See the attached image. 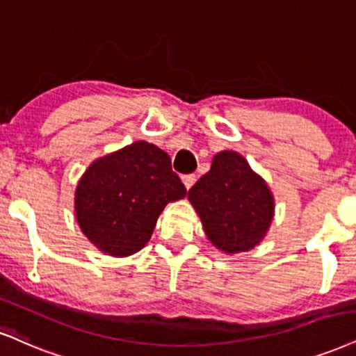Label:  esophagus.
Masks as SVG:
<instances>
[{
	"label": "esophagus",
	"instance_id": "esophagus-1",
	"mask_svg": "<svg viewBox=\"0 0 356 356\" xmlns=\"http://www.w3.org/2000/svg\"><path fill=\"white\" fill-rule=\"evenodd\" d=\"M183 179V183H185V186H186V190H190V188L195 185L196 183V175H185V177L181 178Z\"/></svg>",
	"mask_w": 356,
	"mask_h": 356
}]
</instances>
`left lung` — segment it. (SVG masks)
I'll list each match as a JSON object with an SVG mask.
<instances>
[{
	"mask_svg": "<svg viewBox=\"0 0 356 356\" xmlns=\"http://www.w3.org/2000/svg\"><path fill=\"white\" fill-rule=\"evenodd\" d=\"M188 200L208 239L229 254L261 243L274 216V198L266 181L236 152L218 153L211 170L188 191Z\"/></svg>",
	"mask_w": 356,
	"mask_h": 356,
	"instance_id": "1",
	"label": "left lung"
}]
</instances>
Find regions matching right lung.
<instances>
[{"instance_id": "1", "label": "right lung", "mask_w": 356, "mask_h": 356, "mask_svg": "<svg viewBox=\"0 0 356 356\" xmlns=\"http://www.w3.org/2000/svg\"><path fill=\"white\" fill-rule=\"evenodd\" d=\"M185 196L170 156L135 142L87 168L76 190V216L100 251L124 257L148 243L165 206Z\"/></svg>"}]
</instances>
